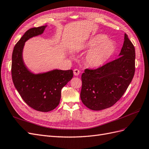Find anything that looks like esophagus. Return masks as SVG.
I'll return each instance as SVG.
<instances>
[{"instance_id":"obj_1","label":"esophagus","mask_w":149,"mask_h":149,"mask_svg":"<svg viewBox=\"0 0 149 149\" xmlns=\"http://www.w3.org/2000/svg\"><path fill=\"white\" fill-rule=\"evenodd\" d=\"M73 73H74V76H78L79 74L80 73V71L78 69H74L73 71Z\"/></svg>"}]
</instances>
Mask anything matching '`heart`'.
Instances as JSON below:
<instances>
[{"label":"heart","instance_id":"1","mask_svg":"<svg viewBox=\"0 0 149 149\" xmlns=\"http://www.w3.org/2000/svg\"><path fill=\"white\" fill-rule=\"evenodd\" d=\"M86 48L90 50L85 56V62L91 68H99L105 64L116 49L114 42L103 34L94 36L87 42Z\"/></svg>","mask_w":149,"mask_h":149}]
</instances>
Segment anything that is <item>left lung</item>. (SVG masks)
<instances>
[{
	"mask_svg": "<svg viewBox=\"0 0 149 149\" xmlns=\"http://www.w3.org/2000/svg\"><path fill=\"white\" fill-rule=\"evenodd\" d=\"M119 56L96 70L86 69L82 74L80 97L89 109L100 111L113 106L132 81L135 73L136 52L126 33Z\"/></svg>",
	"mask_w": 149,
	"mask_h": 149,
	"instance_id": "obj_1",
	"label": "left lung"
}]
</instances>
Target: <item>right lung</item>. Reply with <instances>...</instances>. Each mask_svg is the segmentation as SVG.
<instances>
[{
	"instance_id": "1",
	"label": "right lung",
	"mask_w": 149,
	"mask_h": 149,
	"mask_svg": "<svg viewBox=\"0 0 149 149\" xmlns=\"http://www.w3.org/2000/svg\"><path fill=\"white\" fill-rule=\"evenodd\" d=\"M47 25L28 30L17 43L12 57V76L13 84L23 100L33 109L41 112L53 110L59 104L61 89L73 76V70H53L35 74L23 59L25 43L42 35Z\"/></svg>"
}]
</instances>
